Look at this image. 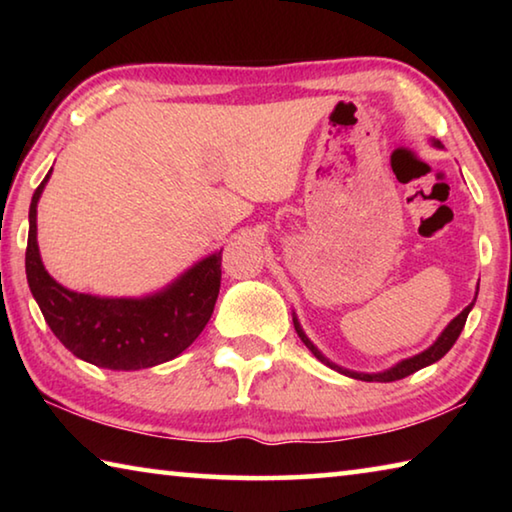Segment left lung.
I'll return each instance as SVG.
<instances>
[{
	"mask_svg": "<svg viewBox=\"0 0 512 512\" xmlns=\"http://www.w3.org/2000/svg\"><path fill=\"white\" fill-rule=\"evenodd\" d=\"M479 291V289H476ZM474 305V302H472ZM472 305L470 307H465L461 314H458L452 323L447 325V329L443 334H440V339L431 345L429 350H424L422 354H418V357H413V359H406V361H402V363H397L395 368H391V370H386V372H377V375H361V372H350V370H341L339 366H334V363H329L323 354H320L316 348H314V343H311L307 336H305V332H302L300 329V325H298V320L293 318V325H296V332H298V336H300V341L307 345V348L311 350V354H314V357L318 359V361H323V363H327L329 368H336L339 372H343V375H348V377H354V379H361V381H395V379H404V377H409V375H413V372H418L420 368H424V366H431V363H436L438 359H443L445 354L452 350V345L456 343V339L458 336H461V332H463V327H465V320H467V314H470V309H472Z\"/></svg>",
	"mask_w": 512,
	"mask_h": 512,
	"instance_id": "1",
	"label": "left lung"
}]
</instances>
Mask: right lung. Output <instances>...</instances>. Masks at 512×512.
<instances>
[{"label": "right lung", "mask_w": 512, "mask_h": 512, "mask_svg": "<svg viewBox=\"0 0 512 512\" xmlns=\"http://www.w3.org/2000/svg\"><path fill=\"white\" fill-rule=\"evenodd\" d=\"M49 173L31 198L24 262L29 289L51 332L74 357L99 368L140 370L178 357L212 316L221 287V253L198 262L151 298H94L67 291L45 271L36 241V205Z\"/></svg>", "instance_id": "right-lung-1"}]
</instances>
